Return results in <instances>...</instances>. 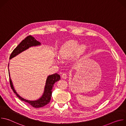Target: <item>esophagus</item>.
<instances>
[{
  "mask_svg": "<svg viewBox=\"0 0 126 126\" xmlns=\"http://www.w3.org/2000/svg\"><path fill=\"white\" fill-rule=\"evenodd\" d=\"M62 78L65 79L67 78V73H63L62 75Z\"/></svg>",
  "mask_w": 126,
  "mask_h": 126,
  "instance_id": "1",
  "label": "esophagus"
}]
</instances>
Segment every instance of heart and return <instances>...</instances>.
Returning a JSON list of instances; mask_svg holds the SVG:
<instances>
[{
    "label": "heart",
    "instance_id": "heart-1",
    "mask_svg": "<svg viewBox=\"0 0 126 126\" xmlns=\"http://www.w3.org/2000/svg\"><path fill=\"white\" fill-rule=\"evenodd\" d=\"M88 52V48L85 44H81L77 41L71 40L65 43L59 51V55L62 59H68L75 54L76 60H81Z\"/></svg>",
    "mask_w": 126,
    "mask_h": 126
}]
</instances>
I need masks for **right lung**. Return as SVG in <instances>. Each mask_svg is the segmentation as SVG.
Returning <instances> with one entry per match:
<instances>
[{"label": "right lung", "mask_w": 126, "mask_h": 126, "mask_svg": "<svg viewBox=\"0 0 126 126\" xmlns=\"http://www.w3.org/2000/svg\"><path fill=\"white\" fill-rule=\"evenodd\" d=\"M41 43L36 40L32 36L29 35L26 37L24 40H23L20 44L18 45L12 51L11 55L10 56L9 59H11V58H13L14 57L16 56V55H18L19 53H21L22 52L25 51V50L28 49L29 47L32 46H36L38 45H40ZM9 67V64H8ZM9 76L10 78V84L11 89H12L14 93L16 94L17 97L19 98L21 101H24L26 103H28L31 106L34 108H41L48 104L51 100V98L52 96V89L54 86V84H55V82L59 81L60 79V76L57 73L48 76L45 86L44 88V93L40 98L39 99L35 100V101H29L23 99L21 97H20L18 94L15 91V89L13 87V84L12 83V81L11 80L9 74Z\"/></svg>", "instance_id": "1"}]
</instances>
